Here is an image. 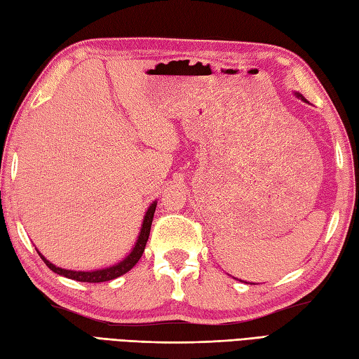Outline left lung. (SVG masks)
<instances>
[{
  "instance_id": "obj_1",
  "label": "left lung",
  "mask_w": 359,
  "mask_h": 359,
  "mask_svg": "<svg viewBox=\"0 0 359 359\" xmlns=\"http://www.w3.org/2000/svg\"><path fill=\"white\" fill-rule=\"evenodd\" d=\"M296 97H299V98H301V100H304V102H306V98H304V97H302L301 94H297V93H296Z\"/></svg>"
}]
</instances>
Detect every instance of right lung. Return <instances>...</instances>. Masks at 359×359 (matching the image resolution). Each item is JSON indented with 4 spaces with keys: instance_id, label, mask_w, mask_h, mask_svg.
I'll use <instances>...</instances> for the list:
<instances>
[{
    "instance_id": "1",
    "label": "right lung",
    "mask_w": 359,
    "mask_h": 359,
    "mask_svg": "<svg viewBox=\"0 0 359 359\" xmlns=\"http://www.w3.org/2000/svg\"><path fill=\"white\" fill-rule=\"evenodd\" d=\"M157 207V202H152L149 205V208L147 211V215H144L143 219V224H142V230L139 234V239H137L135 245L133 248L131 253H129L123 261L118 262L117 265H112L109 269H103V270H95V271H74V270H65V269H60V266H55L52 262H49L48 259H46L41 253L40 257L44 261V264L49 266V269L60 274V276H65V278H69L74 280H79V282H104V280H111V279H116L121 274L128 273L129 270L133 269V266L139 262V259L142 257L144 247H147V242L149 238V231H151V224H152V217H154V211Z\"/></svg>"
}]
</instances>
